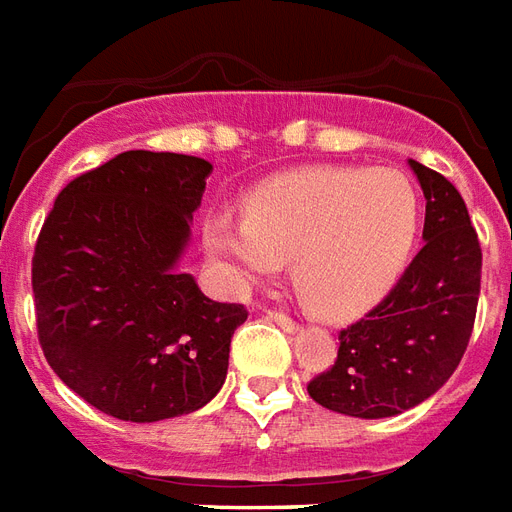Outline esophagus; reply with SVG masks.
<instances>
[{
    "mask_svg": "<svg viewBox=\"0 0 512 512\" xmlns=\"http://www.w3.org/2000/svg\"><path fill=\"white\" fill-rule=\"evenodd\" d=\"M267 316H270L272 322L275 324H281L283 330H286V333H292L294 327H297V322H294L292 316H289V313H283V311H267Z\"/></svg>",
    "mask_w": 512,
    "mask_h": 512,
    "instance_id": "esophagus-1",
    "label": "esophagus"
}]
</instances>
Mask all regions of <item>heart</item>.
I'll return each mask as SVG.
<instances>
[{"instance_id": "obj_1", "label": "heart", "mask_w": 512, "mask_h": 512, "mask_svg": "<svg viewBox=\"0 0 512 512\" xmlns=\"http://www.w3.org/2000/svg\"><path fill=\"white\" fill-rule=\"evenodd\" d=\"M420 223V193L398 169H302L245 201V220H210L204 245L234 281L267 278L292 259L313 311L349 316L401 275Z\"/></svg>"}]
</instances>
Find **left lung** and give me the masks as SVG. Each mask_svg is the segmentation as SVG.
<instances>
[{
	"label": "left lung",
	"instance_id": "8db88e82",
	"mask_svg": "<svg viewBox=\"0 0 512 512\" xmlns=\"http://www.w3.org/2000/svg\"><path fill=\"white\" fill-rule=\"evenodd\" d=\"M409 166L425 196V245L390 294L338 333L335 363L308 382L316 404L349 417H393L453 376L475 327L483 251L461 193L439 171Z\"/></svg>",
	"mask_w": 512,
	"mask_h": 512
}]
</instances>
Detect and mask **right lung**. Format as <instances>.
Masks as SVG:
<instances>
[{
	"label": "right lung",
	"mask_w": 512,
	"mask_h": 512,
	"mask_svg": "<svg viewBox=\"0 0 512 512\" xmlns=\"http://www.w3.org/2000/svg\"><path fill=\"white\" fill-rule=\"evenodd\" d=\"M212 166L130 149L70 179L32 256L37 338L54 374L128 423L190 414L226 382L245 305L177 270Z\"/></svg>",
	"instance_id": "add662e5"
}]
</instances>
